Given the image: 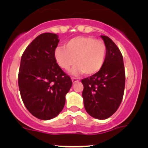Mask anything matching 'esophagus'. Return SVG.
<instances>
[{"mask_svg":"<svg viewBox=\"0 0 148 148\" xmlns=\"http://www.w3.org/2000/svg\"><path fill=\"white\" fill-rule=\"evenodd\" d=\"M72 82H73V83H75V82H78V78H72Z\"/></svg>","mask_w":148,"mask_h":148,"instance_id":"esophagus-1","label":"esophagus"}]
</instances>
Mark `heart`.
Masks as SVG:
<instances>
[{"label": "heart", "mask_w": 148, "mask_h": 148, "mask_svg": "<svg viewBox=\"0 0 148 148\" xmlns=\"http://www.w3.org/2000/svg\"><path fill=\"white\" fill-rule=\"evenodd\" d=\"M107 48L102 40L90 36H78L70 39L64 47H57L54 51L56 62L64 70H69L75 62L77 66L73 75L84 73L93 75L104 65Z\"/></svg>", "instance_id": "obj_1"}]
</instances>
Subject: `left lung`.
<instances>
[{
	"label": "left lung",
	"instance_id": "8db88e82",
	"mask_svg": "<svg viewBox=\"0 0 148 148\" xmlns=\"http://www.w3.org/2000/svg\"><path fill=\"white\" fill-rule=\"evenodd\" d=\"M107 48L102 68L92 76L82 79L84 105L89 115L106 119L118 110L125 86L123 57L118 47L109 37L101 35Z\"/></svg>",
	"mask_w": 148,
	"mask_h": 148
}]
</instances>
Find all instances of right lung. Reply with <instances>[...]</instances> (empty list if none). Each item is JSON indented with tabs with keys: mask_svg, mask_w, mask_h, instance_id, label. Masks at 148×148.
Masks as SVG:
<instances>
[{
	"mask_svg": "<svg viewBox=\"0 0 148 148\" xmlns=\"http://www.w3.org/2000/svg\"><path fill=\"white\" fill-rule=\"evenodd\" d=\"M58 42L56 34H40L27 47L21 59L18 86L21 99L29 113L41 120L52 119L61 113L73 84L55 60Z\"/></svg>",
	"mask_w": 148,
	"mask_h": 148,
	"instance_id": "obj_1",
	"label": "right lung"
}]
</instances>
